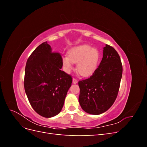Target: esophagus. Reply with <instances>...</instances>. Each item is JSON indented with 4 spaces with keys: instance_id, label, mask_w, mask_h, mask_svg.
I'll return each instance as SVG.
<instances>
[{
    "instance_id": "esophagus-1",
    "label": "esophagus",
    "mask_w": 147,
    "mask_h": 147,
    "mask_svg": "<svg viewBox=\"0 0 147 147\" xmlns=\"http://www.w3.org/2000/svg\"><path fill=\"white\" fill-rule=\"evenodd\" d=\"M72 81H73V83H74V84H76L78 83V80L76 78H73Z\"/></svg>"
}]
</instances>
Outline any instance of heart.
<instances>
[{"instance_id":"heart-1","label":"heart","mask_w":147,"mask_h":147,"mask_svg":"<svg viewBox=\"0 0 147 147\" xmlns=\"http://www.w3.org/2000/svg\"><path fill=\"white\" fill-rule=\"evenodd\" d=\"M100 53L96 48L88 45L75 47L69 53V57H63V64L66 72L74 69L73 63L77 64V72L83 77H89L95 72L100 60Z\"/></svg>"}]
</instances>
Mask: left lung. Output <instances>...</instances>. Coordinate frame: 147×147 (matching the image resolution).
<instances>
[{
    "instance_id": "obj_1",
    "label": "left lung",
    "mask_w": 147,
    "mask_h": 147,
    "mask_svg": "<svg viewBox=\"0 0 147 147\" xmlns=\"http://www.w3.org/2000/svg\"><path fill=\"white\" fill-rule=\"evenodd\" d=\"M122 74L118 53L106 44L98 67L90 78L78 82L79 103L84 112L99 115L111 107L118 96Z\"/></svg>"
}]
</instances>
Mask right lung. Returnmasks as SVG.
Instances as JSON below:
<instances>
[{
	"label": "right lung",
	"mask_w": 147,
	"mask_h": 147,
	"mask_svg": "<svg viewBox=\"0 0 147 147\" xmlns=\"http://www.w3.org/2000/svg\"><path fill=\"white\" fill-rule=\"evenodd\" d=\"M63 58L47 42L35 49L26 63L24 86L33 109L45 118L60 113L72 78L61 69Z\"/></svg>",
	"instance_id": "obj_1"
}]
</instances>
